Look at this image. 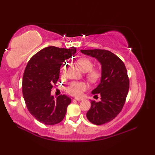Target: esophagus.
<instances>
[{"instance_id":"34e87169","label":"esophagus","mask_w":155,"mask_h":155,"mask_svg":"<svg viewBox=\"0 0 155 155\" xmlns=\"http://www.w3.org/2000/svg\"><path fill=\"white\" fill-rule=\"evenodd\" d=\"M74 100L77 101H81L83 100V98H81V97H75L74 98Z\"/></svg>"}]
</instances>
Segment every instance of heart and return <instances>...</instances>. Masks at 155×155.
Instances as JSON below:
<instances>
[{
	"instance_id": "heart-1",
	"label": "heart",
	"mask_w": 155,
	"mask_h": 155,
	"mask_svg": "<svg viewBox=\"0 0 155 155\" xmlns=\"http://www.w3.org/2000/svg\"><path fill=\"white\" fill-rule=\"evenodd\" d=\"M77 65L81 71L87 72V77L92 83L98 81L101 77V71L98 68H92L93 62L90 58L81 57L78 58ZM87 89V84L83 82H73L66 88V92L73 96H80Z\"/></svg>"
}]
</instances>
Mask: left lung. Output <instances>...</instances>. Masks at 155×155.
<instances>
[{"instance_id":"left-lung-1","label":"left lung","mask_w":155,"mask_h":155,"mask_svg":"<svg viewBox=\"0 0 155 155\" xmlns=\"http://www.w3.org/2000/svg\"><path fill=\"white\" fill-rule=\"evenodd\" d=\"M81 51L95 58L101 64L100 83L92 91L93 94H101V101H91L87 117L93 124H103L113 120L124 106L129 88L127 68L124 62L109 51L93 49Z\"/></svg>"}]
</instances>
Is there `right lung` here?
Returning <instances> with one entry per match:
<instances>
[{"label":"right lung","mask_w":155,"mask_h":155,"mask_svg":"<svg viewBox=\"0 0 155 155\" xmlns=\"http://www.w3.org/2000/svg\"><path fill=\"white\" fill-rule=\"evenodd\" d=\"M76 51L75 47L51 46L38 51L28 62L22 78L23 97L30 113L42 123L54 125L63 120L71 98L61 94L54 99L51 92L58 80L62 64Z\"/></svg>","instance_id":"right-lung-1"}]
</instances>
